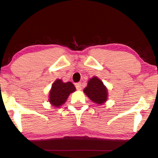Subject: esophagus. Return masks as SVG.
I'll return each instance as SVG.
<instances>
[{
    "mask_svg": "<svg viewBox=\"0 0 158 158\" xmlns=\"http://www.w3.org/2000/svg\"><path fill=\"white\" fill-rule=\"evenodd\" d=\"M75 86H76V89L78 90H81V89H82V85H81V83H77V84H75Z\"/></svg>",
    "mask_w": 158,
    "mask_h": 158,
    "instance_id": "obj_1",
    "label": "esophagus"
}]
</instances>
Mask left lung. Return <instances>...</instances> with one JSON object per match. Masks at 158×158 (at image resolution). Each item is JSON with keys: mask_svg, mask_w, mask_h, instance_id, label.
Wrapping results in <instances>:
<instances>
[{"mask_svg": "<svg viewBox=\"0 0 158 158\" xmlns=\"http://www.w3.org/2000/svg\"><path fill=\"white\" fill-rule=\"evenodd\" d=\"M84 93L92 102L100 105L105 103L108 99L107 88L100 79L95 76L89 80Z\"/></svg>", "mask_w": 158, "mask_h": 158, "instance_id": "1", "label": "left lung"}]
</instances>
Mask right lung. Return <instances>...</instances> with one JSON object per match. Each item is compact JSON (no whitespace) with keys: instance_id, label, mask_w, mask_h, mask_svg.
<instances>
[{"instance_id":"1","label":"right lung","mask_w":158,"mask_h":158,"mask_svg":"<svg viewBox=\"0 0 158 158\" xmlns=\"http://www.w3.org/2000/svg\"><path fill=\"white\" fill-rule=\"evenodd\" d=\"M76 88L73 83H64L61 79H56L53 83L49 90V102L55 107H60L65 104L70 93L74 92Z\"/></svg>"}]
</instances>
